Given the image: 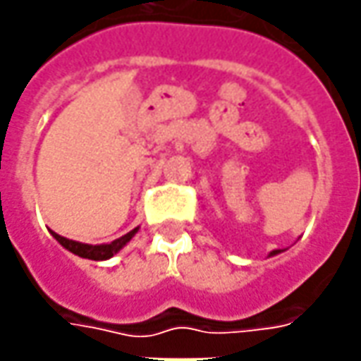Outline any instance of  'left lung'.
<instances>
[{
  "label": "left lung",
  "instance_id": "8db88e82",
  "mask_svg": "<svg viewBox=\"0 0 361 361\" xmlns=\"http://www.w3.org/2000/svg\"><path fill=\"white\" fill-rule=\"evenodd\" d=\"M280 252H284V250H280V248H278V250H272V252L268 254V256H276V254H280Z\"/></svg>",
  "mask_w": 361,
  "mask_h": 361
}]
</instances>
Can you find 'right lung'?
I'll return each mask as SVG.
<instances>
[{
	"label": "right lung",
	"instance_id": "1",
	"mask_svg": "<svg viewBox=\"0 0 361 361\" xmlns=\"http://www.w3.org/2000/svg\"><path fill=\"white\" fill-rule=\"evenodd\" d=\"M137 232H139V228H133L125 236H121V238H117V240H113V243L109 244H85L77 243V240H69V238H65V236H61V234H57V232L53 231H51V234H53V238L57 243L61 244L63 248H67L69 252L77 254L81 258H89V260H109V258H113L117 252H121L127 246V243H130V238Z\"/></svg>",
	"mask_w": 361,
	"mask_h": 361
}]
</instances>
